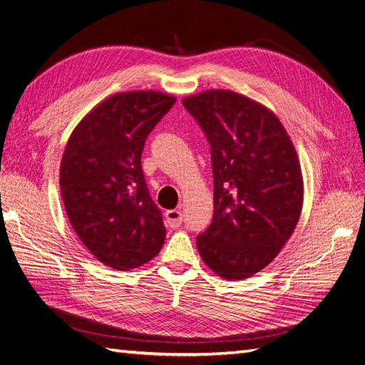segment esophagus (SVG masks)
I'll return each instance as SVG.
<instances>
[{
    "label": "esophagus",
    "mask_w": 365,
    "mask_h": 365,
    "mask_svg": "<svg viewBox=\"0 0 365 365\" xmlns=\"http://www.w3.org/2000/svg\"><path fill=\"white\" fill-rule=\"evenodd\" d=\"M183 214L180 210H168L165 212V222L170 228H179L182 225Z\"/></svg>",
    "instance_id": "obj_1"
}]
</instances>
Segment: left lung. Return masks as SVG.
I'll return each instance as SVG.
<instances>
[{
    "label": "left lung",
    "instance_id": "1",
    "mask_svg": "<svg viewBox=\"0 0 365 365\" xmlns=\"http://www.w3.org/2000/svg\"><path fill=\"white\" fill-rule=\"evenodd\" d=\"M211 149L214 214L195 239L223 279H245L277 256L302 210V174L279 118L240 93L212 89L182 100Z\"/></svg>",
    "mask_w": 365,
    "mask_h": 365
}]
</instances>
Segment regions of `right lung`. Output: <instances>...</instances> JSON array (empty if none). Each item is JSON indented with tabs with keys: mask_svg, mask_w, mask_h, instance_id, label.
I'll list each match as a JSON object with an SVG mask.
<instances>
[{
	"mask_svg": "<svg viewBox=\"0 0 365 365\" xmlns=\"http://www.w3.org/2000/svg\"><path fill=\"white\" fill-rule=\"evenodd\" d=\"M174 103L162 92L115 93L80 121L64 149L60 190L69 222L110 268H137L162 250L166 230L148 191L142 153Z\"/></svg>",
	"mask_w": 365,
	"mask_h": 365,
	"instance_id": "obj_1",
	"label": "right lung"
}]
</instances>
